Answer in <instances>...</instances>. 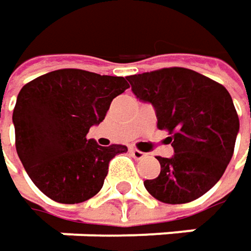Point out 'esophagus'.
I'll list each match as a JSON object with an SVG mask.
<instances>
[{"label":"esophagus","mask_w":251,"mask_h":251,"mask_svg":"<svg viewBox=\"0 0 251 251\" xmlns=\"http://www.w3.org/2000/svg\"><path fill=\"white\" fill-rule=\"evenodd\" d=\"M129 152H130V155L135 158V159H141V158H145V153L142 152V151H139V149H135V148H129Z\"/></svg>","instance_id":"esophagus-1"}]
</instances>
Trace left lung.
I'll use <instances>...</instances> for the list:
<instances>
[{
  "label": "left lung",
  "instance_id": "1",
  "mask_svg": "<svg viewBox=\"0 0 251 251\" xmlns=\"http://www.w3.org/2000/svg\"><path fill=\"white\" fill-rule=\"evenodd\" d=\"M132 92L155 107L156 126L168 130L171 158L156 156L161 172L144 182L153 198L185 204L223 176L239 133V116L227 89L194 70L170 67L127 76Z\"/></svg>",
  "mask_w": 251,
  "mask_h": 251
}]
</instances>
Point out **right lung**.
<instances>
[{"mask_svg":"<svg viewBox=\"0 0 251 251\" xmlns=\"http://www.w3.org/2000/svg\"><path fill=\"white\" fill-rule=\"evenodd\" d=\"M127 87L125 77L61 69L20 90L12 112L15 148L41 193L61 204H77L102 190L110 159L127 148L100 147L87 139V132Z\"/></svg>","mask_w":251,"mask_h":251,"instance_id":"1","label":"right lung"}]
</instances>
